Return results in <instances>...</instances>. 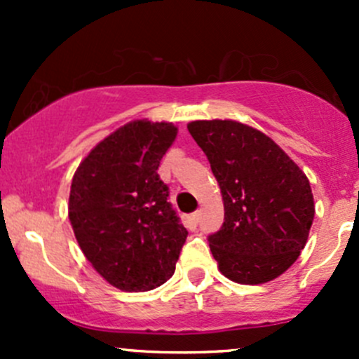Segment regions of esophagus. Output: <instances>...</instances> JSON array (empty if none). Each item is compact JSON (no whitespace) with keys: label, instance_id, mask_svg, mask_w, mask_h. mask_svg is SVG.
I'll list each match as a JSON object with an SVG mask.
<instances>
[{"label":"esophagus","instance_id":"1","mask_svg":"<svg viewBox=\"0 0 359 359\" xmlns=\"http://www.w3.org/2000/svg\"><path fill=\"white\" fill-rule=\"evenodd\" d=\"M198 222H200V213H193V215H189L186 219V226L187 229L194 231L198 227Z\"/></svg>","mask_w":359,"mask_h":359}]
</instances>
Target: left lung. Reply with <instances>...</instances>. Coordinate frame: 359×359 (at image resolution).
Returning a JSON list of instances; mask_svg holds the SVG:
<instances>
[{
	"label": "left lung",
	"instance_id": "1",
	"mask_svg": "<svg viewBox=\"0 0 359 359\" xmlns=\"http://www.w3.org/2000/svg\"><path fill=\"white\" fill-rule=\"evenodd\" d=\"M187 130L208 158L224 224L208 238L219 271L234 283L276 280L299 259L314 219L306 173L271 137L233 119H198Z\"/></svg>",
	"mask_w": 359,
	"mask_h": 359
}]
</instances>
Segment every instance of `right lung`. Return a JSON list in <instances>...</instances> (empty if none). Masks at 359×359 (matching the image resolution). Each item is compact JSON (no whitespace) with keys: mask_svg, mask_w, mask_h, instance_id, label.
<instances>
[{"mask_svg":"<svg viewBox=\"0 0 359 359\" xmlns=\"http://www.w3.org/2000/svg\"><path fill=\"white\" fill-rule=\"evenodd\" d=\"M177 133L173 123L133 119L100 140L72 177L67 210L79 248L121 292L161 287L186 243L158 175Z\"/></svg>","mask_w":359,"mask_h":359,"instance_id":"obj_1","label":"right lung"}]
</instances>
